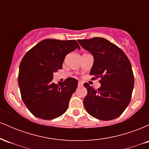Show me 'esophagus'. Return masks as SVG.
Here are the masks:
<instances>
[{
  "instance_id": "esophagus-1",
  "label": "esophagus",
  "mask_w": 149,
  "mask_h": 149,
  "mask_svg": "<svg viewBox=\"0 0 149 149\" xmlns=\"http://www.w3.org/2000/svg\"><path fill=\"white\" fill-rule=\"evenodd\" d=\"M78 87H81V86H83V83H82V82H80V81L78 82Z\"/></svg>"
}]
</instances>
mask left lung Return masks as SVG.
<instances>
[{"label": "left lung", "mask_w": 149, "mask_h": 149, "mask_svg": "<svg viewBox=\"0 0 149 149\" xmlns=\"http://www.w3.org/2000/svg\"><path fill=\"white\" fill-rule=\"evenodd\" d=\"M78 41L94 57L92 80L101 78L97 90L84 83L88 90L83 100L87 112L102 120L119 117L129 105L134 88L130 61L122 49L104 38Z\"/></svg>", "instance_id": "obj_1"}]
</instances>
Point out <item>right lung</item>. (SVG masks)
Instances as JSON below:
<instances>
[{"instance_id":"1","label":"right lung","mask_w":149,"mask_h":149,"mask_svg":"<svg viewBox=\"0 0 149 149\" xmlns=\"http://www.w3.org/2000/svg\"><path fill=\"white\" fill-rule=\"evenodd\" d=\"M80 49L75 40L45 39L29 49L19 65L18 83L22 99L36 117L56 118L64 114L78 87V80L68 78L52 83L53 73L62 69L66 54Z\"/></svg>"}]
</instances>
